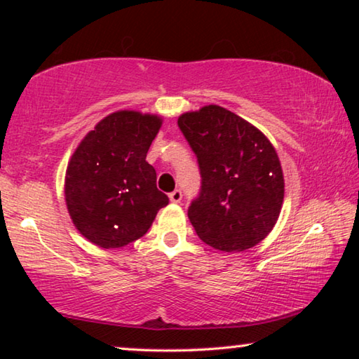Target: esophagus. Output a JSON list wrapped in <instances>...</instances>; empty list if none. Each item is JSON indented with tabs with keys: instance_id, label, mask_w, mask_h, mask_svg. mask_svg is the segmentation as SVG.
<instances>
[{
	"instance_id": "34e87169",
	"label": "esophagus",
	"mask_w": 359,
	"mask_h": 359,
	"mask_svg": "<svg viewBox=\"0 0 359 359\" xmlns=\"http://www.w3.org/2000/svg\"><path fill=\"white\" fill-rule=\"evenodd\" d=\"M169 199H171V203L179 204L182 201V191L180 190H174L171 194H169Z\"/></svg>"
}]
</instances>
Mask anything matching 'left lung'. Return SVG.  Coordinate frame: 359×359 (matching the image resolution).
<instances>
[{"instance_id":"obj_1","label":"left lung","mask_w":359,"mask_h":359,"mask_svg":"<svg viewBox=\"0 0 359 359\" xmlns=\"http://www.w3.org/2000/svg\"><path fill=\"white\" fill-rule=\"evenodd\" d=\"M198 156L203 188L188 209L199 239L220 252H244L274 229L285 179L274 145L250 121L209 104L179 115Z\"/></svg>"}]
</instances>
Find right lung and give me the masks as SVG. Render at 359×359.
I'll list each match as a JSON object with an SVG mask.
<instances>
[{
	"instance_id": "1",
	"label": "right lung",
	"mask_w": 359,
	"mask_h": 359,
	"mask_svg": "<svg viewBox=\"0 0 359 359\" xmlns=\"http://www.w3.org/2000/svg\"><path fill=\"white\" fill-rule=\"evenodd\" d=\"M163 125L158 114L121 109L95 125L71 155L65 201L76 229L101 248L142 238L169 199L145 161Z\"/></svg>"
}]
</instances>
